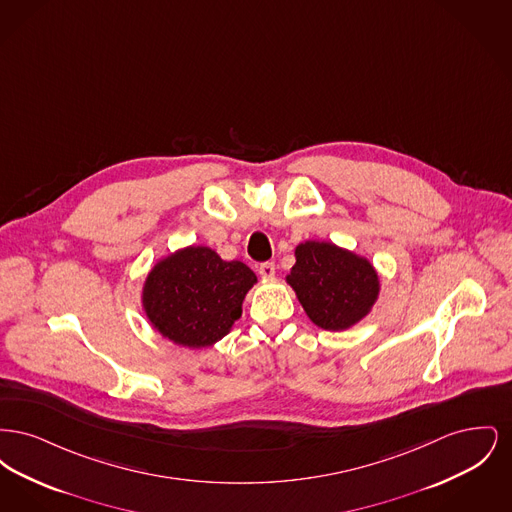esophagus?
I'll return each mask as SVG.
<instances>
[{
	"label": "esophagus",
	"mask_w": 512,
	"mask_h": 512,
	"mask_svg": "<svg viewBox=\"0 0 512 512\" xmlns=\"http://www.w3.org/2000/svg\"><path fill=\"white\" fill-rule=\"evenodd\" d=\"M274 272H276V268H274V263H263L261 267H259V274H261V278H272L274 276Z\"/></svg>",
	"instance_id": "obj_1"
}]
</instances>
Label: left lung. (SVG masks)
<instances>
[{
    "label": "left lung",
    "mask_w": 512,
    "mask_h": 512,
    "mask_svg": "<svg viewBox=\"0 0 512 512\" xmlns=\"http://www.w3.org/2000/svg\"><path fill=\"white\" fill-rule=\"evenodd\" d=\"M286 282L318 328L340 332L370 313L380 293L372 263L332 242H303Z\"/></svg>",
    "instance_id": "obj_1"
}]
</instances>
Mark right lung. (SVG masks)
<instances>
[{
    "mask_svg": "<svg viewBox=\"0 0 512 512\" xmlns=\"http://www.w3.org/2000/svg\"><path fill=\"white\" fill-rule=\"evenodd\" d=\"M253 284L257 276L242 261H222L211 247L190 245L149 270L142 305L163 338L201 349L230 332Z\"/></svg>",
    "mask_w": 512,
    "mask_h": 512,
    "instance_id": "right-lung-1",
    "label": "right lung"
}]
</instances>
